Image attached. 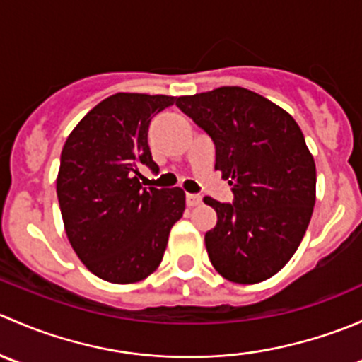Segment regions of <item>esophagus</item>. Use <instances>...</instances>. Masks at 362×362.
Instances as JSON below:
<instances>
[{
  "label": "esophagus",
  "instance_id": "34e87169",
  "mask_svg": "<svg viewBox=\"0 0 362 362\" xmlns=\"http://www.w3.org/2000/svg\"><path fill=\"white\" fill-rule=\"evenodd\" d=\"M185 203H187V206H198V204L202 203V196L187 194L185 196Z\"/></svg>",
  "mask_w": 362,
  "mask_h": 362
}]
</instances>
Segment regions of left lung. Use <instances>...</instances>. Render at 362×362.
Returning a JSON list of instances; mask_svg holds the SVG:
<instances>
[{
	"label": "left lung",
	"instance_id": "left-lung-1",
	"mask_svg": "<svg viewBox=\"0 0 362 362\" xmlns=\"http://www.w3.org/2000/svg\"><path fill=\"white\" fill-rule=\"evenodd\" d=\"M177 107L215 144V170L235 202H203L217 211L204 235L208 257L226 280L259 284L298 250L315 206V160L298 122L279 105L236 86L180 96Z\"/></svg>",
	"mask_w": 362,
	"mask_h": 362
}]
</instances>
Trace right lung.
<instances>
[{
	"instance_id": "obj_1",
	"label": "right lung",
	"mask_w": 362,
	"mask_h": 362,
	"mask_svg": "<svg viewBox=\"0 0 362 362\" xmlns=\"http://www.w3.org/2000/svg\"><path fill=\"white\" fill-rule=\"evenodd\" d=\"M175 103L166 94L117 93L69 133L56 189L64 231L90 273L112 284H134L158 269L185 192L144 189L140 168L158 171L148 148L154 115Z\"/></svg>"
}]
</instances>
